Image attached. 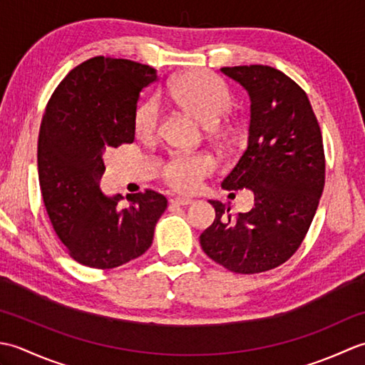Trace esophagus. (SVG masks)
Returning a JSON list of instances; mask_svg holds the SVG:
<instances>
[{
    "mask_svg": "<svg viewBox=\"0 0 365 365\" xmlns=\"http://www.w3.org/2000/svg\"><path fill=\"white\" fill-rule=\"evenodd\" d=\"M170 204L173 205H178V207H183V205H190V204H192V200L191 199H188V197H173L169 200Z\"/></svg>",
    "mask_w": 365,
    "mask_h": 365,
    "instance_id": "esophagus-1",
    "label": "esophagus"
}]
</instances>
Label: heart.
<instances>
[{"label":"heart","mask_w":365,"mask_h":365,"mask_svg":"<svg viewBox=\"0 0 365 365\" xmlns=\"http://www.w3.org/2000/svg\"><path fill=\"white\" fill-rule=\"evenodd\" d=\"M165 97L185 114L202 123L215 138L224 133L216 127L232 108V97L227 88L210 73L192 71L178 75L165 89ZM158 127V110L153 102L138 108L135 115V131L139 139H152ZM213 161L205 155H178L165 166V178L170 187L191 192L200 182L213 173Z\"/></svg>","instance_id":"b5f03b06"}]
</instances>
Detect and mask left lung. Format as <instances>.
Listing matches in <instances>:
<instances>
[{"instance_id":"obj_1","label":"left lung","mask_w":365,"mask_h":365,"mask_svg":"<svg viewBox=\"0 0 365 365\" xmlns=\"http://www.w3.org/2000/svg\"><path fill=\"white\" fill-rule=\"evenodd\" d=\"M251 100L247 145L224 178V190L247 188L254 207L230 220L210 200L215 221L200 234L204 252L240 274L273 269L304 240L324 187V152L311 102L297 83L269 66L222 67Z\"/></svg>"}]
</instances>
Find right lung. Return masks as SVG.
Segmentation results:
<instances>
[{
    "instance_id": "right-lung-1",
    "label": "right lung",
    "mask_w": 365,
    "mask_h": 365,
    "mask_svg": "<svg viewBox=\"0 0 365 365\" xmlns=\"http://www.w3.org/2000/svg\"><path fill=\"white\" fill-rule=\"evenodd\" d=\"M155 68L130 59L96 56L68 72L45 108L37 143L43 204L71 257L110 269L149 250L168 199L145 190L122 207L100 190L103 153L135 141L141 91Z\"/></svg>"
}]
</instances>
